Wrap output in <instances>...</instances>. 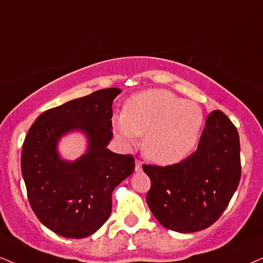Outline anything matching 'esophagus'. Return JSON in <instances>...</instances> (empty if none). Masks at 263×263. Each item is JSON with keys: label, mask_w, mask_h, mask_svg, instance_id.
Here are the masks:
<instances>
[{"label": "esophagus", "mask_w": 263, "mask_h": 263, "mask_svg": "<svg viewBox=\"0 0 263 263\" xmlns=\"http://www.w3.org/2000/svg\"><path fill=\"white\" fill-rule=\"evenodd\" d=\"M142 164H143V162L141 160H136V166H135L136 172H141L142 171Z\"/></svg>", "instance_id": "1"}]
</instances>
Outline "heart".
I'll return each instance as SVG.
<instances>
[{
	"instance_id": "b5f03b06",
	"label": "heart",
	"mask_w": 263,
	"mask_h": 263,
	"mask_svg": "<svg viewBox=\"0 0 263 263\" xmlns=\"http://www.w3.org/2000/svg\"><path fill=\"white\" fill-rule=\"evenodd\" d=\"M202 124L201 109L164 89H149L132 96L125 111L112 125L125 144L145 135L144 151L153 161L174 164L189 154L198 141Z\"/></svg>"
}]
</instances>
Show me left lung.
Listing matches in <instances>:
<instances>
[{
    "mask_svg": "<svg viewBox=\"0 0 263 263\" xmlns=\"http://www.w3.org/2000/svg\"><path fill=\"white\" fill-rule=\"evenodd\" d=\"M151 178L149 209L160 223L179 233L205 229L220 218L240 181V142L227 115H208L197 151L168 166L143 165Z\"/></svg>",
    "mask_w": 263,
    "mask_h": 263,
    "instance_id": "1",
    "label": "left lung"
}]
</instances>
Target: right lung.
Segmentation results:
<instances>
[{"label":"right lung","instance_id":"add662e5","mask_svg":"<svg viewBox=\"0 0 263 263\" xmlns=\"http://www.w3.org/2000/svg\"><path fill=\"white\" fill-rule=\"evenodd\" d=\"M120 88L99 89L48 109L36 119L22 152V174L32 211L46 227L64 238L97 232L111 212V194L135 171V158L107 148L112 137L111 105ZM81 130L88 152L63 161L57 144L62 135Z\"/></svg>","mask_w":263,"mask_h":263}]
</instances>
